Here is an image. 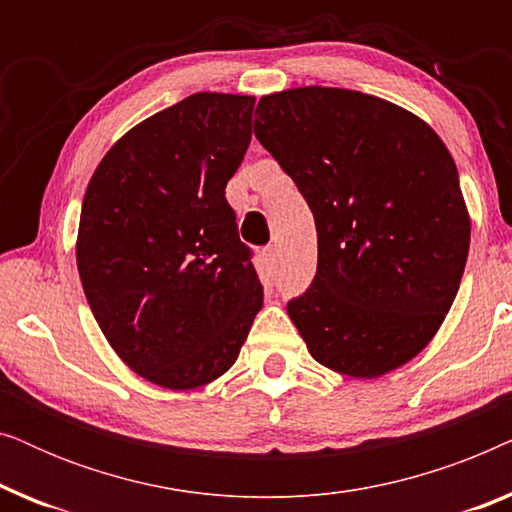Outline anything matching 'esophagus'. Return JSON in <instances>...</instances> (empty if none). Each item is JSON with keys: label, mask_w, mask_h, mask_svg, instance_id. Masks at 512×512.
<instances>
[{"label": "esophagus", "mask_w": 512, "mask_h": 512, "mask_svg": "<svg viewBox=\"0 0 512 512\" xmlns=\"http://www.w3.org/2000/svg\"><path fill=\"white\" fill-rule=\"evenodd\" d=\"M263 258H265V263H268L272 270L277 268V258H279V251H277L275 244H268V247L263 249Z\"/></svg>", "instance_id": "obj_1"}]
</instances>
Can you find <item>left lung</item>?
Here are the masks:
<instances>
[{
  "label": "left lung",
  "instance_id": "8db88e82",
  "mask_svg": "<svg viewBox=\"0 0 512 512\" xmlns=\"http://www.w3.org/2000/svg\"><path fill=\"white\" fill-rule=\"evenodd\" d=\"M256 139L317 223V275L286 312L321 366L373 380L450 312L471 244L457 165L410 111L345 88L261 97Z\"/></svg>",
  "mask_w": 512,
  "mask_h": 512
}]
</instances>
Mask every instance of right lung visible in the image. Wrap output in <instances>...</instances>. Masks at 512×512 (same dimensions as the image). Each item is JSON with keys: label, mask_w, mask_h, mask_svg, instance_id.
Masks as SVG:
<instances>
[{"label": "right lung", "mask_w": 512, "mask_h": 512, "mask_svg": "<svg viewBox=\"0 0 512 512\" xmlns=\"http://www.w3.org/2000/svg\"><path fill=\"white\" fill-rule=\"evenodd\" d=\"M254 97L195 93L111 146L81 207L76 265L114 352L165 389L233 366L263 305L226 184L251 142Z\"/></svg>", "instance_id": "1"}]
</instances>
